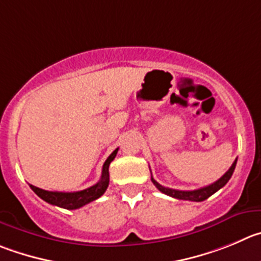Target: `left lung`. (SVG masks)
Segmentation results:
<instances>
[{
  "mask_svg": "<svg viewBox=\"0 0 261 261\" xmlns=\"http://www.w3.org/2000/svg\"><path fill=\"white\" fill-rule=\"evenodd\" d=\"M236 164H237V158H236V161L233 162L232 166H230V169L228 170V171H226L225 174L220 177V179L216 180L215 182H213V184H210V186L196 189V191H176V189L166 188V187L158 184V182L155 181L153 177H150V179H152L153 184L157 187L158 191L162 192V193H165V194H167V196L174 197V198H177V199H184V201L202 202V201H204V199H207L210 196H213L215 192H218L219 189L223 188L226 182L229 181V179L232 177V175H233V171H234V169H236Z\"/></svg>",
  "mask_w": 261,
  "mask_h": 261,
  "instance_id": "left-lung-1",
  "label": "left lung"
}]
</instances>
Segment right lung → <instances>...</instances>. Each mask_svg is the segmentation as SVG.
<instances>
[{
  "label": "right lung",
  "instance_id": "add662e5",
  "mask_svg": "<svg viewBox=\"0 0 261 261\" xmlns=\"http://www.w3.org/2000/svg\"><path fill=\"white\" fill-rule=\"evenodd\" d=\"M117 152H118V148L114 149L112 154L107 158L103 165L100 180L95 186L90 187V188L79 192H50L43 191V189H40L31 184L32 191L35 192L40 198H42L43 201L54 204V206H58V207L67 208V210H75V208L82 207L85 204L90 203V202L103 196L104 192L107 191L109 186V165L117 155Z\"/></svg>",
  "mask_w": 261,
  "mask_h": 261
}]
</instances>
